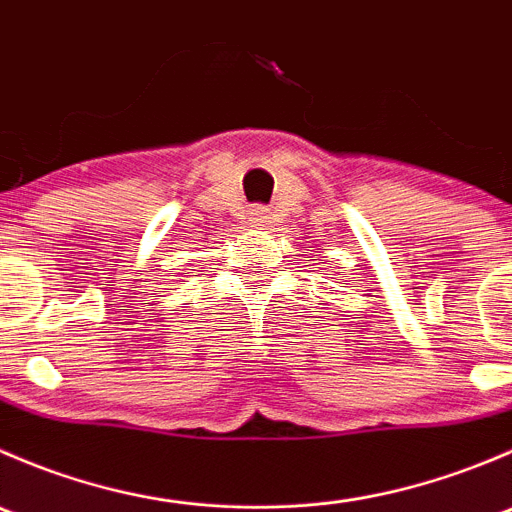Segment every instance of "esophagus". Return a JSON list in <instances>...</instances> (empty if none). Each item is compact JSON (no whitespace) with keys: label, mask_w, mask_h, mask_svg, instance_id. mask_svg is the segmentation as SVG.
<instances>
[{"label":"esophagus","mask_w":512,"mask_h":512,"mask_svg":"<svg viewBox=\"0 0 512 512\" xmlns=\"http://www.w3.org/2000/svg\"><path fill=\"white\" fill-rule=\"evenodd\" d=\"M252 223H255V225H262V223H267V210L265 208H255V210H252Z\"/></svg>","instance_id":"1"}]
</instances>
